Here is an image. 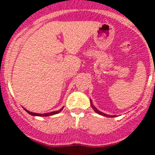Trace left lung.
<instances>
[{
    "mask_svg": "<svg viewBox=\"0 0 155 155\" xmlns=\"http://www.w3.org/2000/svg\"><path fill=\"white\" fill-rule=\"evenodd\" d=\"M90 101H91V107H92V108H93V109H94V112H95V113H98V114H100V115H102V116H108V117H113V116H110V115H106V114H105V113H102V112H100V111H99V110H98V109H96V108L94 107V105H93L92 102H91V100H90Z\"/></svg>",
    "mask_w": 155,
    "mask_h": 155,
    "instance_id": "obj_1",
    "label": "left lung"
}]
</instances>
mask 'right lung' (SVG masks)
I'll use <instances>...</instances> for the list:
<instances>
[{"label":"right lung","instance_id":"obj_1","mask_svg":"<svg viewBox=\"0 0 155 155\" xmlns=\"http://www.w3.org/2000/svg\"><path fill=\"white\" fill-rule=\"evenodd\" d=\"M63 108L62 109H61L60 110L58 111H55V112H52V113H45V114H39V113H31V112H29V111L26 110V109H25V110H26L27 113H28L29 114L32 115V116H52V115H55V114H57V113H59L61 111H62Z\"/></svg>","mask_w":155,"mask_h":155}]
</instances>
